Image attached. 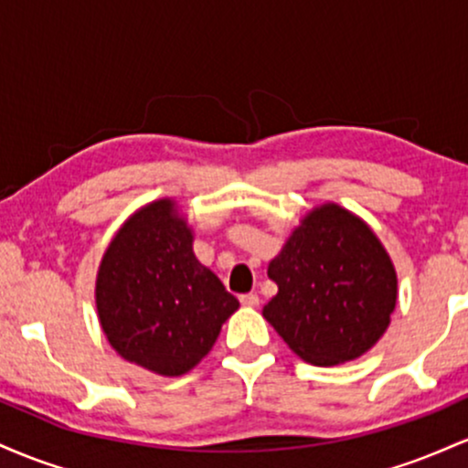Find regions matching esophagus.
<instances>
[{"mask_svg":"<svg viewBox=\"0 0 468 468\" xmlns=\"http://www.w3.org/2000/svg\"><path fill=\"white\" fill-rule=\"evenodd\" d=\"M239 303H241V305H249V308H255V305H260V297H257L255 292L239 294Z\"/></svg>","mask_w":468,"mask_h":468,"instance_id":"1","label":"esophagus"}]
</instances>
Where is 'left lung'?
<instances>
[{
	"instance_id": "obj_1",
	"label": "left lung",
	"mask_w": 468,
	"mask_h": 468,
	"mask_svg": "<svg viewBox=\"0 0 468 468\" xmlns=\"http://www.w3.org/2000/svg\"><path fill=\"white\" fill-rule=\"evenodd\" d=\"M264 319L313 365L354 361L385 335L399 279L374 230L338 204L313 208L268 264Z\"/></svg>"
}]
</instances>
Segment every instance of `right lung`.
Masks as SVG:
<instances>
[{"label":"right lung","mask_w":468,"mask_h":468,"mask_svg":"<svg viewBox=\"0 0 468 468\" xmlns=\"http://www.w3.org/2000/svg\"><path fill=\"white\" fill-rule=\"evenodd\" d=\"M239 302L193 255L174 200H155L122 224L96 277V310L125 361L182 376L211 352Z\"/></svg>","instance_id":"1"}]
</instances>
